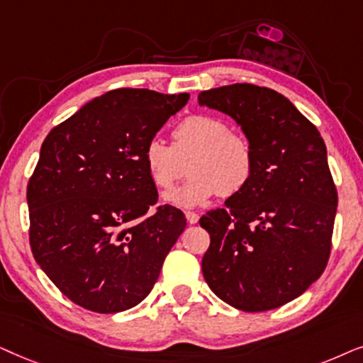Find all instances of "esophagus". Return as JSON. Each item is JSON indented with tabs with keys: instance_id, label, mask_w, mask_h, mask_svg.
<instances>
[{
	"instance_id": "obj_1",
	"label": "esophagus",
	"mask_w": 363,
	"mask_h": 363,
	"mask_svg": "<svg viewBox=\"0 0 363 363\" xmlns=\"http://www.w3.org/2000/svg\"><path fill=\"white\" fill-rule=\"evenodd\" d=\"M186 219L189 224H197L199 222V214L197 212H192V211H187L186 212Z\"/></svg>"
}]
</instances>
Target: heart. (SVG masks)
Here are the masks:
<instances>
[{
	"mask_svg": "<svg viewBox=\"0 0 363 363\" xmlns=\"http://www.w3.org/2000/svg\"><path fill=\"white\" fill-rule=\"evenodd\" d=\"M143 161L152 182L162 191L172 189L189 162V181L166 196L167 202L186 209L204 204L217 194H240L255 172V154L249 139L230 131L227 121L212 114L182 119L174 128L171 146L159 138L149 139Z\"/></svg>",
	"mask_w": 363,
	"mask_h": 363,
	"instance_id": "b5f03b06",
	"label": "heart"
}]
</instances>
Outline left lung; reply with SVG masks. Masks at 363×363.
Returning a JSON list of instances; mask_svg holds the SVG:
<instances>
[{
    "mask_svg": "<svg viewBox=\"0 0 363 363\" xmlns=\"http://www.w3.org/2000/svg\"><path fill=\"white\" fill-rule=\"evenodd\" d=\"M199 104L235 119L255 154L249 186L201 217L211 235L202 274L239 311L277 308L302 296L330 257L339 197L325 143L274 89L229 84L202 91Z\"/></svg>",
    "mask_w": 363,
    "mask_h": 363,
    "instance_id": "1",
    "label": "left lung"
}]
</instances>
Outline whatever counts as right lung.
Segmentation results:
<instances>
[{"instance_id": "1", "label": "right lung", "mask_w": 363, "mask_h": 363, "mask_svg": "<svg viewBox=\"0 0 363 363\" xmlns=\"http://www.w3.org/2000/svg\"><path fill=\"white\" fill-rule=\"evenodd\" d=\"M189 94L121 88L52 128L26 191L38 265L76 306L128 311L149 296L184 212L156 206L143 149Z\"/></svg>"}]
</instances>
